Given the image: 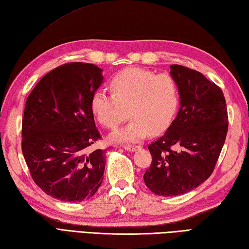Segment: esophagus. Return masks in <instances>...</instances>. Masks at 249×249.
Instances as JSON below:
<instances>
[{
    "instance_id": "1",
    "label": "esophagus",
    "mask_w": 249,
    "mask_h": 249,
    "mask_svg": "<svg viewBox=\"0 0 249 249\" xmlns=\"http://www.w3.org/2000/svg\"><path fill=\"white\" fill-rule=\"evenodd\" d=\"M123 147L126 149V151L134 152V151H136V149H137L139 146H137V145H124Z\"/></svg>"
}]
</instances>
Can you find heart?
I'll return each instance as SVG.
<instances>
[{
	"label": "heart",
	"mask_w": 249,
	"mask_h": 249,
	"mask_svg": "<svg viewBox=\"0 0 249 249\" xmlns=\"http://www.w3.org/2000/svg\"><path fill=\"white\" fill-rule=\"evenodd\" d=\"M112 94L97 91L92 96L91 110L103 126L115 129L126 118V126L113 132L114 141L132 142L160 134L172 123L180 102V88L171 75H157L148 69L131 67L115 73L110 79Z\"/></svg>",
	"instance_id": "obj_1"
}]
</instances>
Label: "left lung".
Listing matches in <instances>:
<instances>
[{
  "label": "left lung",
  "mask_w": 249,
  "mask_h": 249,
  "mask_svg": "<svg viewBox=\"0 0 249 249\" xmlns=\"http://www.w3.org/2000/svg\"><path fill=\"white\" fill-rule=\"evenodd\" d=\"M170 68L180 88V108L165 134L148 145L152 164L143 176L146 187L160 196L188 193L207 180L228 131L221 88L198 71Z\"/></svg>",
  "instance_id": "8db88e82"
}]
</instances>
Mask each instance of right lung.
<instances>
[{
  "label": "right lung",
  "instance_id": "add662e5",
  "mask_svg": "<svg viewBox=\"0 0 249 249\" xmlns=\"http://www.w3.org/2000/svg\"><path fill=\"white\" fill-rule=\"evenodd\" d=\"M102 69L69 62L39 80L22 119V153L35 183L62 201L87 200L103 181L106 151L90 146L102 138L91 100Z\"/></svg>",
  "mask_w": 249,
  "mask_h": 249
}]
</instances>
